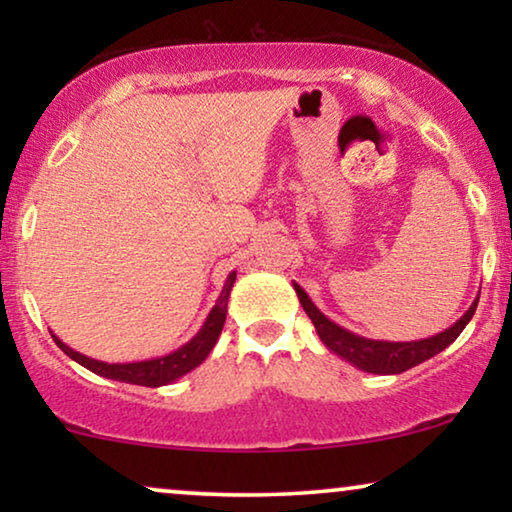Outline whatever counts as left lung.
Here are the masks:
<instances>
[{
  "label": "left lung",
  "mask_w": 512,
  "mask_h": 512,
  "mask_svg": "<svg viewBox=\"0 0 512 512\" xmlns=\"http://www.w3.org/2000/svg\"><path fill=\"white\" fill-rule=\"evenodd\" d=\"M293 289L298 293L300 305L307 312V317L312 319L314 328L321 342L331 349L333 354H338L340 359L352 363L363 373H375V375H398L405 373L408 368H415L419 363H424L431 356L443 352L445 347H450L454 340L459 338V333L464 331L468 321L473 319L475 307H478V298L473 300V305L464 312V317L454 321L450 328H445L443 333L431 335L424 340H412V342H389V340H370L363 335H356L347 328H342L326 317L317 305L312 303V298L303 291V286L293 282Z\"/></svg>",
  "instance_id": "8db88e82"
}]
</instances>
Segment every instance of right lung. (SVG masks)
<instances>
[{"mask_svg": "<svg viewBox=\"0 0 512 512\" xmlns=\"http://www.w3.org/2000/svg\"><path fill=\"white\" fill-rule=\"evenodd\" d=\"M237 272L233 270L223 284V289L216 298V305L212 307V312L207 314L205 324L198 333L193 335L186 345H181L174 352L165 354V356H156V359H146V361H132V363H107V361H97L90 359L86 354L74 352L72 347H67L58 335H53L55 345H58L62 352H65L69 359L81 363L83 368H88L90 373L107 377V380H118V382H128V384H139V387H165V384H172L179 377H184L186 373H191L193 368H198L202 361L207 359L209 352H212L216 340H219L221 328L226 324V312H228V298L230 291H233Z\"/></svg>", "mask_w": 512, "mask_h": 512, "instance_id": "add662e5", "label": "right lung"}]
</instances>
